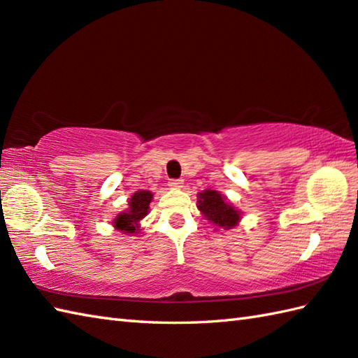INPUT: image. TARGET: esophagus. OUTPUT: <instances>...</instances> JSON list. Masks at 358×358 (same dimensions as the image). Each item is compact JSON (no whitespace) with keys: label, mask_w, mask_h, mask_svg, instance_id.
I'll list each match as a JSON object with an SVG mask.
<instances>
[{"label":"esophagus","mask_w":358,"mask_h":358,"mask_svg":"<svg viewBox=\"0 0 358 358\" xmlns=\"http://www.w3.org/2000/svg\"><path fill=\"white\" fill-rule=\"evenodd\" d=\"M169 186L172 189H181V187H183V180H171Z\"/></svg>","instance_id":"1"}]
</instances>
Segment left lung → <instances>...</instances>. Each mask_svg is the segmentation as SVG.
<instances>
[{
    "label": "left lung",
    "instance_id": "1",
    "mask_svg": "<svg viewBox=\"0 0 358 358\" xmlns=\"http://www.w3.org/2000/svg\"><path fill=\"white\" fill-rule=\"evenodd\" d=\"M199 210L206 217L209 222L220 227V229H232L234 226H237L241 214L240 210L235 209L232 204L226 201V196L217 191H210L206 189L199 194Z\"/></svg>",
    "mask_w": 358,
    "mask_h": 358
}]
</instances>
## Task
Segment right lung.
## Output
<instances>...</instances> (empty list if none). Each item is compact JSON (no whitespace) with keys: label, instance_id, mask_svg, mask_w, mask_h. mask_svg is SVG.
<instances>
[{"label":"right lung","instance_id":"add662e5","mask_svg":"<svg viewBox=\"0 0 358 358\" xmlns=\"http://www.w3.org/2000/svg\"><path fill=\"white\" fill-rule=\"evenodd\" d=\"M150 191H136L129 199L127 210L121 212L113 220V227L124 234H136L140 231V222L148 215L149 204L152 201Z\"/></svg>","mask_w":358,"mask_h":358}]
</instances>
